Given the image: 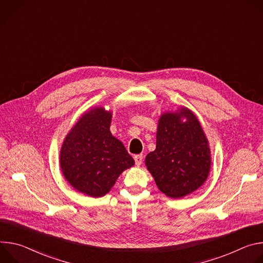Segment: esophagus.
<instances>
[{"instance_id": "esophagus-1", "label": "esophagus", "mask_w": 263, "mask_h": 263, "mask_svg": "<svg viewBox=\"0 0 263 263\" xmlns=\"http://www.w3.org/2000/svg\"><path fill=\"white\" fill-rule=\"evenodd\" d=\"M134 160H135V164H136L137 166H139V165L142 163V160H143V156H142V154L135 155V156H134Z\"/></svg>"}]
</instances>
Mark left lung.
Returning a JSON list of instances; mask_svg holds the SVG:
<instances>
[{
    "label": "left lung",
    "instance_id": "left-lung-1",
    "mask_svg": "<svg viewBox=\"0 0 263 263\" xmlns=\"http://www.w3.org/2000/svg\"><path fill=\"white\" fill-rule=\"evenodd\" d=\"M210 164L208 141L193 112L182 108L179 114L162 115L156 149L145 157L158 189L173 199L192 194L206 181Z\"/></svg>",
    "mask_w": 263,
    "mask_h": 263
}]
</instances>
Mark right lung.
Wrapping results in <instances>:
<instances>
[{
  "mask_svg": "<svg viewBox=\"0 0 263 263\" xmlns=\"http://www.w3.org/2000/svg\"><path fill=\"white\" fill-rule=\"evenodd\" d=\"M111 114L95 108L74 125L63 141L60 165L65 179L78 192L105 196L119 176L134 165L124 144L110 133Z\"/></svg>",
  "mask_w": 263,
  "mask_h": 263,
  "instance_id": "right-lung-1",
  "label": "right lung"
}]
</instances>
